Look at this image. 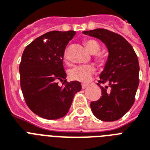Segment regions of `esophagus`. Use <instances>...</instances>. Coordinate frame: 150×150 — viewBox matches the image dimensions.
<instances>
[{
	"mask_svg": "<svg viewBox=\"0 0 150 150\" xmlns=\"http://www.w3.org/2000/svg\"><path fill=\"white\" fill-rule=\"evenodd\" d=\"M87 86H88V85H87V84H82V88L83 89H86V88Z\"/></svg>",
	"mask_w": 150,
	"mask_h": 150,
	"instance_id": "obj_1",
	"label": "esophagus"
}]
</instances>
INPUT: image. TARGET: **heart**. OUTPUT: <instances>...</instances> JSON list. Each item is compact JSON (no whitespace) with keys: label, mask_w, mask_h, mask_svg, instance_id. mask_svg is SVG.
<instances>
[{"label":"heart","mask_w":150,"mask_h":150,"mask_svg":"<svg viewBox=\"0 0 150 150\" xmlns=\"http://www.w3.org/2000/svg\"><path fill=\"white\" fill-rule=\"evenodd\" d=\"M85 44L87 49L91 54H96L95 57L96 61L100 64H103L105 61L104 55L101 53L97 54L100 50V44L95 40L89 39L85 41ZM64 58L67 59V52L64 54ZM96 68L92 64H82V65H75L68 70V76L71 80H75L78 82H87L91 79L92 76L95 73Z\"/></svg>","instance_id":"obj_1"}]
</instances>
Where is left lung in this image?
I'll return each instance as SVG.
<instances>
[{
    "mask_svg": "<svg viewBox=\"0 0 150 150\" xmlns=\"http://www.w3.org/2000/svg\"><path fill=\"white\" fill-rule=\"evenodd\" d=\"M105 43L109 56L100 75L102 96L90 103L94 116L103 121H114L132 107L139 84L137 55L123 36L105 29L82 32Z\"/></svg>",
    "mask_w": 150,
    "mask_h": 150,
    "instance_id": "8db88e82",
    "label": "left lung"
}]
</instances>
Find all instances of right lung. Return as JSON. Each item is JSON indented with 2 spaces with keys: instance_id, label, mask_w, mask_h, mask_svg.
I'll return each instance as SVG.
<instances>
[{
  "instance_id": "add662e5",
  "label": "right lung",
  "mask_w": 150,
  "mask_h": 150,
  "mask_svg": "<svg viewBox=\"0 0 150 150\" xmlns=\"http://www.w3.org/2000/svg\"><path fill=\"white\" fill-rule=\"evenodd\" d=\"M75 35V31L49 32L23 51L19 65L22 94L29 109L43 118L65 116L75 94L82 89L79 82H67L63 67L66 46ZM58 81L63 82L62 87Z\"/></svg>"
}]
</instances>
